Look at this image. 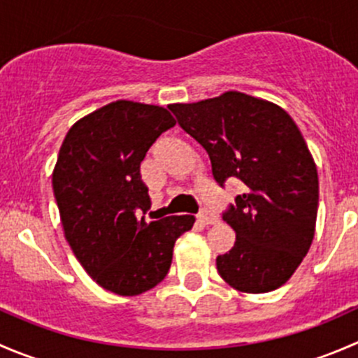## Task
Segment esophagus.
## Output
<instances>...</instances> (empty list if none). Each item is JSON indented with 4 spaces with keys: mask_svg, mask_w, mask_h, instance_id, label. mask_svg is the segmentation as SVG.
<instances>
[{
    "mask_svg": "<svg viewBox=\"0 0 358 358\" xmlns=\"http://www.w3.org/2000/svg\"><path fill=\"white\" fill-rule=\"evenodd\" d=\"M199 222L204 223V225H215V223H218V216H216L213 211H209V209L204 208L199 213Z\"/></svg>",
    "mask_w": 358,
    "mask_h": 358,
    "instance_id": "esophagus-1",
    "label": "esophagus"
}]
</instances>
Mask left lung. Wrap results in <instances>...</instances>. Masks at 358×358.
Masks as SVG:
<instances>
[{
    "mask_svg": "<svg viewBox=\"0 0 358 358\" xmlns=\"http://www.w3.org/2000/svg\"><path fill=\"white\" fill-rule=\"evenodd\" d=\"M169 110L204 147L220 185L244 183L223 213L236 244L216 258L222 279L252 294L286 284L312 246L319 208L317 166L296 122L275 103L239 92Z\"/></svg>",
    "mask_w": 358,
    "mask_h": 358,
    "instance_id": "obj_1",
    "label": "left lung"
}]
</instances>
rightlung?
I'll use <instances>...</instances> for the list:
<instances>
[{"mask_svg":"<svg viewBox=\"0 0 358 358\" xmlns=\"http://www.w3.org/2000/svg\"><path fill=\"white\" fill-rule=\"evenodd\" d=\"M175 124L164 107L117 100L72 124L60 147L52 183L66 239L88 275L119 296L157 286L176 239L196 222L192 215L150 223L136 216L150 209L140 164Z\"/></svg>","mask_w":358,"mask_h":358,"instance_id":"add662e5","label":"right lung"}]
</instances>
